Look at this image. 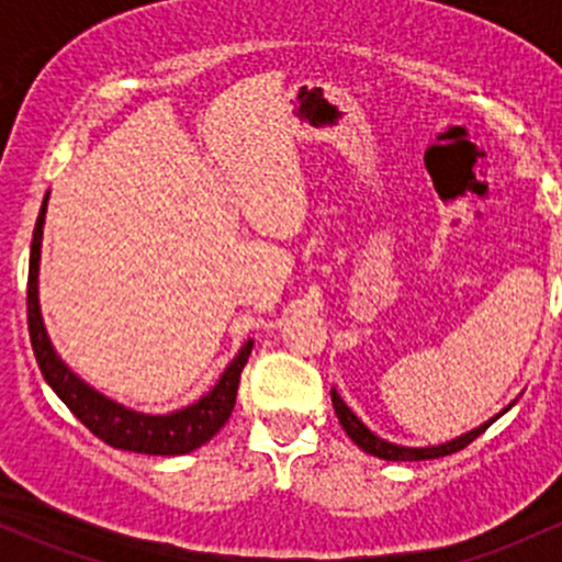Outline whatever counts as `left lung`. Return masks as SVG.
<instances>
[{"label":"left lung","mask_w":562,"mask_h":562,"mask_svg":"<svg viewBox=\"0 0 562 562\" xmlns=\"http://www.w3.org/2000/svg\"><path fill=\"white\" fill-rule=\"evenodd\" d=\"M331 402H334V413H337L339 424H342V429H345V432H348V438L353 440V443L359 446L361 451H367V454L389 459V462H418V459H438V457L454 454V451H462L464 446L473 443V440L479 438V435L484 432V429L490 427V424L497 418L495 416V418H492V422L481 424L479 429H473V432H468V435H462V438L451 440V443L429 446V449H405V446L386 443V440H381V438H378V435H372L370 429H367L364 424H361L359 418H356V413L350 411V407L345 405L342 400H339L337 391H331ZM508 407H512V405H508ZM508 407H506V411H508ZM506 411H503V413H506Z\"/></svg>","instance_id":"left-lung-1"}]
</instances>
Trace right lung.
Wrapping results in <instances>:
<instances>
[{
	"label": "right lung",
	"mask_w": 562,
	"mask_h": 562,
	"mask_svg": "<svg viewBox=\"0 0 562 562\" xmlns=\"http://www.w3.org/2000/svg\"><path fill=\"white\" fill-rule=\"evenodd\" d=\"M48 201V198H45ZM45 201L40 206V217L32 236V255H30V280H26V321H30V339L32 350L43 378L48 386L56 391L61 402L72 411V416L83 424L92 435L105 440L108 446L122 451H135V454H157V457H176L187 451L201 449L206 440H212L225 422L231 418L236 405V391H239V378L245 370L252 342H247L239 350L217 386L209 391L203 400L184 411L171 413V416H144V413L127 411L116 402L105 400L87 383L78 381L59 356L50 348V339L45 334L43 317H40L37 304V263H40V241H43V223H45Z\"/></svg>",
	"instance_id": "right-lung-1"
}]
</instances>
